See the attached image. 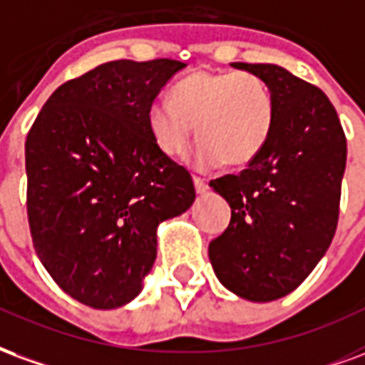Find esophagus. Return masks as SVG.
Instances as JSON below:
<instances>
[{"mask_svg": "<svg viewBox=\"0 0 365 365\" xmlns=\"http://www.w3.org/2000/svg\"><path fill=\"white\" fill-rule=\"evenodd\" d=\"M194 188H196L198 194H204L208 190V180L200 179V177H194Z\"/></svg>", "mask_w": 365, "mask_h": 365, "instance_id": "1", "label": "esophagus"}]
</instances>
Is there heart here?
Segmentation results:
<instances>
[{
    "instance_id": "1",
    "label": "heart",
    "mask_w": 365,
    "mask_h": 365,
    "mask_svg": "<svg viewBox=\"0 0 365 365\" xmlns=\"http://www.w3.org/2000/svg\"><path fill=\"white\" fill-rule=\"evenodd\" d=\"M145 124L165 155H182L198 134L202 142L194 153L198 167L212 169L225 161L241 167L260 155L272 134V93L249 71H194L173 87L171 101H151Z\"/></svg>"
}]
</instances>
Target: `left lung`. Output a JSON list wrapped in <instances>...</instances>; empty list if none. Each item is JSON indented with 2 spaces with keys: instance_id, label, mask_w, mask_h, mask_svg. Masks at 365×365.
<instances>
[{
  "instance_id": "obj_1",
  "label": "left lung",
  "mask_w": 365,
  "mask_h": 365,
  "mask_svg": "<svg viewBox=\"0 0 365 365\" xmlns=\"http://www.w3.org/2000/svg\"><path fill=\"white\" fill-rule=\"evenodd\" d=\"M231 66L268 85L274 126L245 171L210 182L230 204L231 222L208 255L230 292L249 302H274L309 276L334 237L346 138L319 87L276 63Z\"/></svg>"
}]
</instances>
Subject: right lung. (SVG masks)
<instances>
[{
  "mask_svg": "<svg viewBox=\"0 0 365 365\" xmlns=\"http://www.w3.org/2000/svg\"><path fill=\"white\" fill-rule=\"evenodd\" d=\"M186 63L116 60L60 85L25 142L26 212L38 259L93 309L140 295L157 227L192 206V177L159 151L151 101Z\"/></svg>",
  "mask_w": 365,
  "mask_h": 365,
  "instance_id": "obj_1",
  "label": "right lung"
}]
</instances>
